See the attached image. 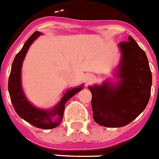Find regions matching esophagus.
Wrapping results in <instances>:
<instances>
[{
  "mask_svg": "<svg viewBox=\"0 0 159 159\" xmlns=\"http://www.w3.org/2000/svg\"><path fill=\"white\" fill-rule=\"evenodd\" d=\"M93 79V76L92 74H88L85 77V80L87 82H90Z\"/></svg>",
  "mask_w": 159,
  "mask_h": 159,
  "instance_id": "34e87169",
  "label": "esophagus"
}]
</instances>
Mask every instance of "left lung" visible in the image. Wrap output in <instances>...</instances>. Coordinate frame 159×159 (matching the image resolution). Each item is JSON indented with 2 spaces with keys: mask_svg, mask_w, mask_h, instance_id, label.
I'll return each instance as SVG.
<instances>
[{
  "mask_svg": "<svg viewBox=\"0 0 159 159\" xmlns=\"http://www.w3.org/2000/svg\"><path fill=\"white\" fill-rule=\"evenodd\" d=\"M122 52L116 86L108 82L89 87L93 119L99 125L120 128L135 119L148 103L152 72L144 51L131 36L119 42Z\"/></svg>",
  "mask_w": 159,
  "mask_h": 159,
  "instance_id": "1",
  "label": "left lung"
}]
</instances>
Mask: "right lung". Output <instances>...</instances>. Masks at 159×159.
I'll return each instance as SVG.
<instances>
[{"mask_svg":"<svg viewBox=\"0 0 159 159\" xmlns=\"http://www.w3.org/2000/svg\"><path fill=\"white\" fill-rule=\"evenodd\" d=\"M39 31H35L25 42L21 50L16 54L12 62L11 70L8 81V91L10 98L14 109L21 118L38 128L52 129L57 127L62 121L65 103L71 97L82 89V87L72 88L66 92L59 103L52 110L44 111L33 107L27 100L23 93L20 83V70L22 61L25 58L31 43L41 35Z\"/></svg>","mask_w":159,"mask_h":159,"instance_id":"right-lung-1","label":"right lung"}]
</instances>
